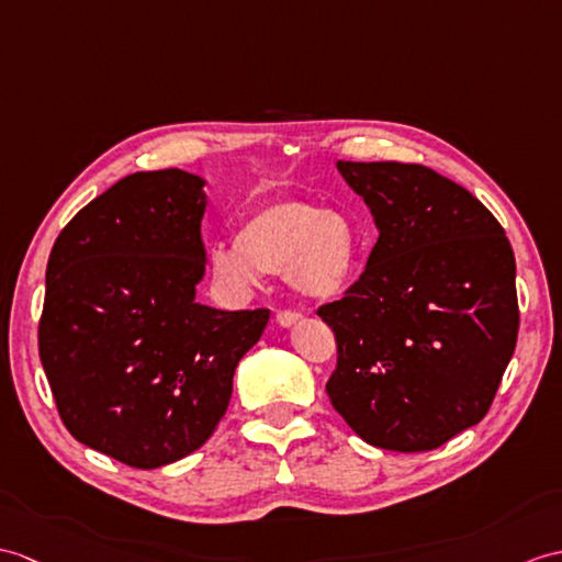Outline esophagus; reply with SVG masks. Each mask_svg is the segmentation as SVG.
I'll return each instance as SVG.
<instances>
[{
    "label": "esophagus",
    "mask_w": 562,
    "mask_h": 562,
    "mask_svg": "<svg viewBox=\"0 0 562 562\" xmlns=\"http://www.w3.org/2000/svg\"><path fill=\"white\" fill-rule=\"evenodd\" d=\"M299 318H302V313L299 311H292V308L278 311V323L282 325V328H290V325H294Z\"/></svg>",
    "instance_id": "34e87169"
}]
</instances>
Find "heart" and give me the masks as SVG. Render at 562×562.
<instances>
[{"label": "heart", "mask_w": 562, "mask_h": 562, "mask_svg": "<svg viewBox=\"0 0 562 562\" xmlns=\"http://www.w3.org/2000/svg\"><path fill=\"white\" fill-rule=\"evenodd\" d=\"M357 232L337 211L308 201H278L244 217L234 241L211 251V270L222 282L249 286L258 270L284 272L299 294L330 299L351 280Z\"/></svg>", "instance_id": "1"}]
</instances>
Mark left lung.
Instances as JSON below:
<instances>
[{"mask_svg": "<svg viewBox=\"0 0 562 562\" xmlns=\"http://www.w3.org/2000/svg\"><path fill=\"white\" fill-rule=\"evenodd\" d=\"M378 241L342 299L333 407L375 448L436 450L491 409L519 330L515 254L474 193L424 165L337 160Z\"/></svg>", "mask_w": 562, "mask_h": 562, "instance_id": "8db88e82", "label": "left lung"}]
</instances>
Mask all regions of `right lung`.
<instances>
[{
  "label": "right lung",
  "mask_w": 562,
  "mask_h": 562,
  "mask_svg": "<svg viewBox=\"0 0 562 562\" xmlns=\"http://www.w3.org/2000/svg\"><path fill=\"white\" fill-rule=\"evenodd\" d=\"M203 179L136 172L78 211L52 246L37 349L59 419L136 469L187 458L225 414L270 308L195 302Z\"/></svg>",
  "instance_id": "obj_1"
}]
</instances>
